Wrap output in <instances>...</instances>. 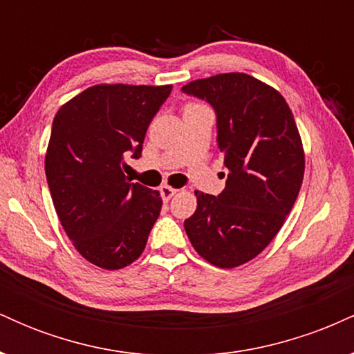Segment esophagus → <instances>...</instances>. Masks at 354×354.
<instances>
[{"mask_svg":"<svg viewBox=\"0 0 354 354\" xmlns=\"http://www.w3.org/2000/svg\"><path fill=\"white\" fill-rule=\"evenodd\" d=\"M160 193H161V198H163V201H169L174 196V194L178 193V189L171 188V186H168V185H165V186H161V188H160Z\"/></svg>","mask_w":354,"mask_h":354,"instance_id":"esophagus-1","label":"esophagus"}]
</instances>
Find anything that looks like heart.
I'll return each mask as SVG.
<instances>
[{
  "label": "heart",
  "instance_id": "obj_1",
  "mask_svg": "<svg viewBox=\"0 0 354 354\" xmlns=\"http://www.w3.org/2000/svg\"><path fill=\"white\" fill-rule=\"evenodd\" d=\"M196 104H198V103H189L188 106H196Z\"/></svg>",
  "mask_w": 354,
  "mask_h": 354
}]
</instances>
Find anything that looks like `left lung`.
I'll list each match as a JSON object with an SVG mask.
<instances>
[{
	"label": "left lung",
	"mask_w": 354,
	"mask_h": 354,
	"mask_svg": "<svg viewBox=\"0 0 354 354\" xmlns=\"http://www.w3.org/2000/svg\"><path fill=\"white\" fill-rule=\"evenodd\" d=\"M183 91L216 111L228 169L221 194L194 191L185 230L201 258L230 270L261 253L293 208L304 176L301 136L279 91L246 73L194 80Z\"/></svg>",
	"instance_id": "obj_1"
}]
</instances>
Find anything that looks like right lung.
I'll return each instance as SVG.
<instances>
[{
  "label": "right lung",
  "instance_id": "add662e5",
  "mask_svg": "<svg viewBox=\"0 0 354 354\" xmlns=\"http://www.w3.org/2000/svg\"><path fill=\"white\" fill-rule=\"evenodd\" d=\"M171 84H95L58 109L44 171L53 205L76 251L103 270H121L145 251L160 216V191L124 176L141 156L146 129Z\"/></svg>",
  "mask_w": 354,
  "mask_h": 354
}]
</instances>
